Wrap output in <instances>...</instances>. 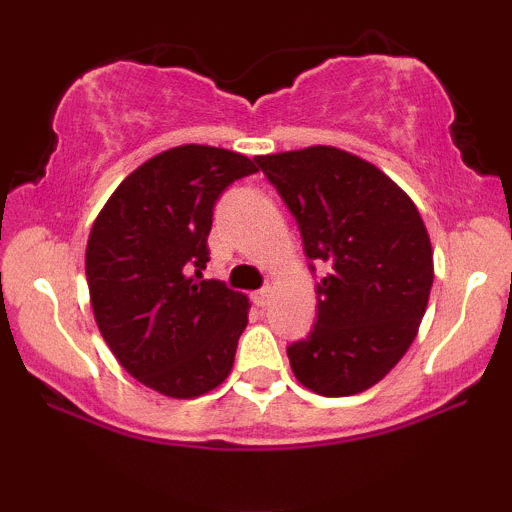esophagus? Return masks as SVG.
<instances>
[{
	"label": "esophagus",
	"mask_w": 512,
	"mask_h": 512,
	"mask_svg": "<svg viewBox=\"0 0 512 512\" xmlns=\"http://www.w3.org/2000/svg\"><path fill=\"white\" fill-rule=\"evenodd\" d=\"M269 301H272V289H260L252 293V303H255L257 308H267Z\"/></svg>",
	"instance_id": "obj_1"
}]
</instances>
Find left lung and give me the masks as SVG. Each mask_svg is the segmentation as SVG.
Segmentation results:
<instances>
[{"label": "left lung", "instance_id": "left-lung-1", "mask_svg": "<svg viewBox=\"0 0 512 512\" xmlns=\"http://www.w3.org/2000/svg\"><path fill=\"white\" fill-rule=\"evenodd\" d=\"M298 223L317 281V320L289 354L298 383L349 397L407 354L433 286V250L419 209L383 170L334 146L257 156Z\"/></svg>", "mask_w": 512, "mask_h": 512}]
</instances>
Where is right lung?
<instances>
[{
    "instance_id": "1",
    "label": "right lung",
    "mask_w": 512,
    "mask_h": 512,
    "mask_svg": "<svg viewBox=\"0 0 512 512\" xmlns=\"http://www.w3.org/2000/svg\"><path fill=\"white\" fill-rule=\"evenodd\" d=\"M255 161L214 146L163 151L120 182L91 228L86 281L105 344L166 397L219 387L248 325V298L207 279L214 204Z\"/></svg>"
}]
</instances>
